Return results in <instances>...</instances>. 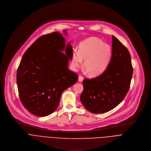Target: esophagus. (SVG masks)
Wrapping results in <instances>:
<instances>
[{"instance_id": "34e87169", "label": "esophagus", "mask_w": 151, "mask_h": 151, "mask_svg": "<svg viewBox=\"0 0 151 151\" xmlns=\"http://www.w3.org/2000/svg\"><path fill=\"white\" fill-rule=\"evenodd\" d=\"M78 81L79 82H82L83 81V77H82V76H79L78 77Z\"/></svg>"}]
</instances>
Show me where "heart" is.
<instances>
[{
    "instance_id": "1",
    "label": "heart",
    "mask_w": 151,
    "mask_h": 151,
    "mask_svg": "<svg viewBox=\"0 0 151 151\" xmlns=\"http://www.w3.org/2000/svg\"><path fill=\"white\" fill-rule=\"evenodd\" d=\"M112 56L111 46L96 37H89L79 45L78 51L72 57V66L74 69L84 61V67L89 75L96 76L103 73L108 67Z\"/></svg>"
}]
</instances>
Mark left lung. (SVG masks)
Wrapping results in <instances>:
<instances>
[{
    "label": "left lung",
    "mask_w": 151,
    "mask_h": 151,
    "mask_svg": "<svg viewBox=\"0 0 151 151\" xmlns=\"http://www.w3.org/2000/svg\"><path fill=\"white\" fill-rule=\"evenodd\" d=\"M112 37V56L108 67L99 76L83 81L81 102L94 114L115 108L124 99L130 86L133 75L130 54L115 36Z\"/></svg>",
    "instance_id": "1"
}]
</instances>
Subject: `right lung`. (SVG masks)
<instances>
[{
  "label": "right lung",
  "instance_id": "add662e5",
  "mask_svg": "<svg viewBox=\"0 0 151 151\" xmlns=\"http://www.w3.org/2000/svg\"><path fill=\"white\" fill-rule=\"evenodd\" d=\"M73 54L71 45H66L58 32L42 36L25 51L18 68L17 83L21 102L30 113L38 116L51 114L63 92L77 82V74L68 68Z\"/></svg>",
  "mask_w": 151,
  "mask_h": 151
}]
</instances>
